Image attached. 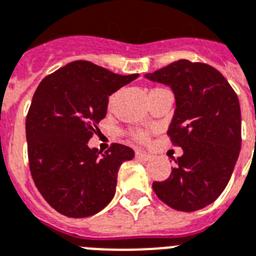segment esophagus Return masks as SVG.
<instances>
[{
	"mask_svg": "<svg viewBox=\"0 0 256 256\" xmlns=\"http://www.w3.org/2000/svg\"><path fill=\"white\" fill-rule=\"evenodd\" d=\"M134 156H136V159L142 160V162H148V160H150V158H152L150 154H146V152H142V150H136V152H134Z\"/></svg>",
	"mask_w": 256,
	"mask_h": 256,
	"instance_id": "esophagus-1",
	"label": "esophagus"
}]
</instances>
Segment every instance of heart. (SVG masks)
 I'll use <instances>...</instances> for the list:
<instances>
[{
	"mask_svg": "<svg viewBox=\"0 0 256 256\" xmlns=\"http://www.w3.org/2000/svg\"><path fill=\"white\" fill-rule=\"evenodd\" d=\"M159 89H162V88L152 89L150 92H154V90H159ZM114 94H112V96L110 97V106H112V104H114ZM134 138H136V140H138V142H146V138H148V136H146V132H134Z\"/></svg>",
	"mask_w": 256,
	"mask_h": 256,
	"instance_id": "obj_1",
	"label": "heart"
}]
</instances>
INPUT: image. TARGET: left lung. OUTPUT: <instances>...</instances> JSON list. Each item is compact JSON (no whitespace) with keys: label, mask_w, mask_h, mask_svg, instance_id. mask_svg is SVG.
Returning a JSON list of instances; mask_svg holds the SVG:
<instances>
[{"label":"left lung","mask_w":256,"mask_h":256,"mask_svg":"<svg viewBox=\"0 0 256 256\" xmlns=\"http://www.w3.org/2000/svg\"><path fill=\"white\" fill-rule=\"evenodd\" d=\"M146 77L168 85L175 94L176 110L167 134L183 148L170 178L155 182L152 188L174 210L204 208L224 191L240 152L236 93L219 70L203 62L175 61Z\"/></svg>","instance_id":"obj_1"}]
</instances>
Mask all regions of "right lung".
<instances>
[{"label":"right lung","instance_id":"right-lung-1","mask_svg":"<svg viewBox=\"0 0 256 256\" xmlns=\"http://www.w3.org/2000/svg\"><path fill=\"white\" fill-rule=\"evenodd\" d=\"M138 76L78 60L36 89L26 116L29 168L40 194L57 212L92 216L114 196L118 168L134 159V150L112 144L101 154L88 142L106 118L108 97Z\"/></svg>","mask_w":256,"mask_h":256}]
</instances>
